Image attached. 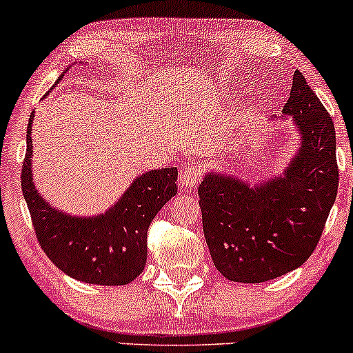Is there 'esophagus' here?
<instances>
[{"mask_svg": "<svg viewBox=\"0 0 353 353\" xmlns=\"http://www.w3.org/2000/svg\"><path fill=\"white\" fill-rule=\"evenodd\" d=\"M204 177V168L197 163H188L182 165V171L179 174V182L182 188L190 189Z\"/></svg>", "mask_w": 353, "mask_h": 353, "instance_id": "34e87169", "label": "esophagus"}]
</instances>
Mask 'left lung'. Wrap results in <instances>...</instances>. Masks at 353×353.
<instances>
[{
	"mask_svg": "<svg viewBox=\"0 0 353 353\" xmlns=\"http://www.w3.org/2000/svg\"><path fill=\"white\" fill-rule=\"evenodd\" d=\"M302 148L282 177L250 188L208 174L201 182L202 229L216 269L232 282L259 283L301 267L317 247L337 197L339 165L332 117L301 71L282 109Z\"/></svg>",
	"mask_w": 353,
	"mask_h": 353,
	"instance_id": "left-lung-1",
	"label": "left lung"
}]
</instances>
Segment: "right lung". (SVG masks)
<instances>
[{"instance_id": "right-lung-1", "label": "right lung", "mask_w": 353, "mask_h": 353, "mask_svg": "<svg viewBox=\"0 0 353 353\" xmlns=\"http://www.w3.org/2000/svg\"><path fill=\"white\" fill-rule=\"evenodd\" d=\"M33 117L28 123L21 189L44 254L76 281L98 285L132 282L144 270L152 219L177 194V169H154L139 176L114 208L98 217L66 216L52 209L33 184Z\"/></svg>"}]
</instances>
